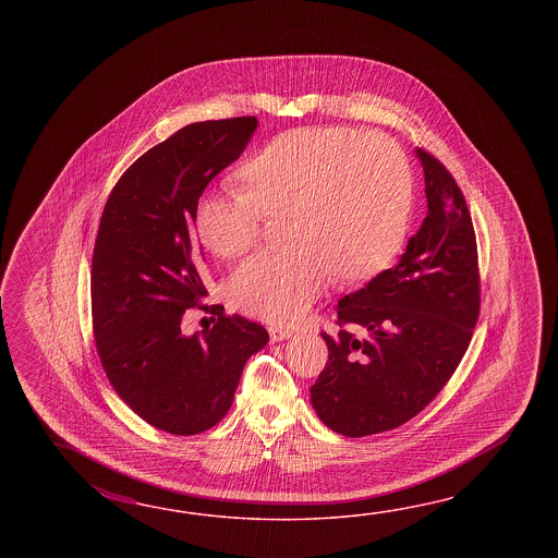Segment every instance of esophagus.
<instances>
[{"label":"esophagus","mask_w":558,"mask_h":558,"mask_svg":"<svg viewBox=\"0 0 558 558\" xmlns=\"http://www.w3.org/2000/svg\"><path fill=\"white\" fill-rule=\"evenodd\" d=\"M293 331L289 327H269V337L271 341H283L287 337H291Z\"/></svg>","instance_id":"34e87169"}]
</instances>
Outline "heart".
Masks as SVG:
<instances>
[{
    "mask_svg": "<svg viewBox=\"0 0 558 558\" xmlns=\"http://www.w3.org/2000/svg\"><path fill=\"white\" fill-rule=\"evenodd\" d=\"M243 191L199 203L197 231L223 259L262 238L265 219L281 221L283 247L239 265L231 303L269 323L296 320L331 279L363 283L401 250L413 209V169L383 133L301 128L267 143L238 173Z\"/></svg>",
    "mask_w": 558,
    "mask_h": 558,
    "instance_id": "obj_1",
    "label": "heart"
}]
</instances>
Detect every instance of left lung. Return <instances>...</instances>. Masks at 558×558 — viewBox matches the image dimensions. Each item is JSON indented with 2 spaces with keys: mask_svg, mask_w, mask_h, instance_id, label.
<instances>
[{
  "mask_svg": "<svg viewBox=\"0 0 558 558\" xmlns=\"http://www.w3.org/2000/svg\"><path fill=\"white\" fill-rule=\"evenodd\" d=\"M428 215L397 267L339 301L329 361L311 387L320 421L344 437L401 427L449 383L481 313L471 211L451 171L418 147Z\"/></svg>",
  "mask_w": 558,
  "mask_h": 558,
  "instance_id": "8db88e82",
  "label": "left lung"
}]
</instances>
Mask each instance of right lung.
Instances as JSON below:
<instances>
[{
  "label": "right lung",
  "mask_w": 558,
  "mask_h": 558,
  "mask_svg": "<svg viewBox=\"0 0 558 558\" xmlns=\"http://www.w3.org/2000/svg\"><path fill=\"white\" fill-rule=\"evenodd\" d=\"M257 118L199 121L135 159L107 197L92 257V325L107 379L131 411L171 435L214 427L233 403L243 367L269 341L259 323L203 305L195 235L205 187L251 140ZM211 330L180 331L187 307Z\"/></svg>",
  "instance_id": "right-lung-1"
}]
</instances>
